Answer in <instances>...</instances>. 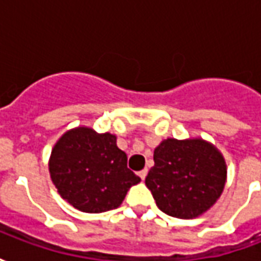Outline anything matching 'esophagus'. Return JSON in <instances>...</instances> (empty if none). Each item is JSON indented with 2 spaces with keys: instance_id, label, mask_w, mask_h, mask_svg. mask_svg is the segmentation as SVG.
<instances>
[{
  "instance_id": "1",
  "label": "esophagus",
  "mask_w": 261,
  "mask_h": 261,
  "mask_svg": "<svg viewBox=\"0 0 261 261\" xmlns=\"http://www.w3.org/2000/svg\"><path fill=\"white\" fill-rule=\"evenodd\" d=\"M147 173H148V169H142L141 172H138V176L141 177V180H144V179L147 177Z\"/></svg>"
}]
</instances>
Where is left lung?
Masks as SVG:
<instances>
[{
  "label": "left lung",
  "mask_w": 261,
  "mask_h": 261,
  "mask_svg": "<svg viewBox=\"0 0 261 261\" xmlns=\"http://www.w3.org/2000/svg\"><path fill=\"white\" fill-rule=\"evenodd\" d=\"M153 162L145 185L159 210L170 217L196 218L224 192V156L201 138L164 140L153 151Z\"/></svg>",
  "instance_id": "8db88e82"
}]
</instances>
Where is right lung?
Masks as SVG:
<instances>
[{
    "instance_id": "1",
    "label": "right lung",
    "mask_w": 261,
    "mask_h": 261,
    "mask_svg": "<svg viewBox=\"0 0 261 261\" xmlns=\"http://www.w3.org/2000/svg\"><path fill=\"white\" fill-rule=\"evenodd\" d=\"M50 177L65 201L82 213H105L117 208L131 186L141 179L127 168V155L110 133L99 134L76 127L56 142Z\"/></svg>"
}]
</instances>
